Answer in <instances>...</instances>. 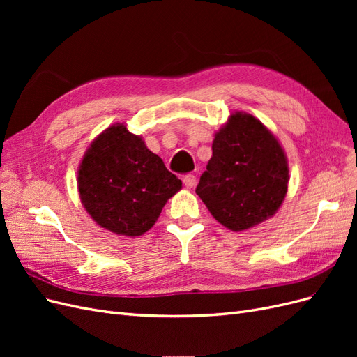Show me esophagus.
<instances>
[{"mask_svg": "<svg viewBox=\"0 0 357 357\" xmlns=\"http://www.w3.org/2000/svg\"><path fill=\"white\" fill-rule=\"evenodd\" d=\"M183 183H185V186H186L188 189H192L193 186L197 185V177L193 176V174H188V176L183 177Z\"/></svg>", "mask_w": 357, "mask_h": 357, "instance_id": "obj_1", "label": "esophagus"}]
</instances>
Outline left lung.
I'll return each instance as SVG.
<instances>
[{
    "label": "left lung",
    "instance_id": "obj_1",
    "mask_svg": "<svg viewBox=\"0 0 357 357\" xmlns=\"http://www.w3.org/2000/svg\"><path fill=\"white\" fill-rule=\"evenodd\" d=\"M287 183V156L277 137L255 116L235 112L214 134L197 193L215 220L241 232L273 218Z\"/></svg>",
    "mask_w": 357,
    "mask_h": 357
}]
</instances>
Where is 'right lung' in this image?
<instances>
[{
  "mask_svg": "<svg viewBox=\"0 0 357 357\" xmlns=\"http://www.w3.org/2000/svg\"><path fill=\"white\" fill-rule=\"evenodd\" d=\"M77 189L84 210L101 228L138 236L156 223L167 201L181 189L143 137L114 123L96 137L77 169Z\"/></svg>",
  "mask_w": 357,
  "mask_h": 357,
  "instance_id": "add662e5",
  "label": "right lung"
}]
</instances>
